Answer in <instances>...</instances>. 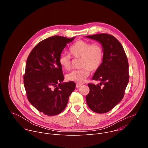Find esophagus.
Returning a JSON list of instances; mask_svg holds the SVG:
<instances>
[{
	"label": "esophagus",
	"instance_id": "34e87169",
	"mask_svg": "<svg viewBox=\"0 0 148 148\" xmlns=\"http://www.w3.org/2000/svg\"><path fill=\"white\" fill-rule=\"evenodd\" d=\"M82 85L81 84H76V88H79L80 87H81Z\"/></svg>",
	"mask_w": 148,
	"mask_h": 148
}]
</instances>
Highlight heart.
<instances>
[{"label":"heart","instance_id":"1","mask_svg":"<svg viewBox=\"0 0 148 148\" xmlns=\"http://www.w3.org/2000/svg\"><path fill=\"white\" fill-rule=\"evenodd\" d=\"M69 53L74 58H81L80 67L82 69L73 70L66 76L69 81L77 83H82L85 81L90 76V70L95 71L99 69L102 63L104 55L103 47L99 43H91L90 41L82 40L74 43L69 48ZM70 55L69 54L62 53L58 58L60 66L67 70H69L71 66Z\"/></svg>","mask_w":148,"mask_h":148}]
</instances>
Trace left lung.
Returning <instances> with one entry per match:
<instances>
[{"label": "left lung", "mask_w": 148, "mask_h": 148, "mask_svg": "<svg viewBox=\"0 0 148 148\" xmlns=\"http://www.w3.org/2000/svg\"><path fill=\"white\" fill-rule=\"evenodd\" d=\"M86 37L99 41L104 52L102 64L92 78L101 83L88 84L90 92L86 96V101L94 112L106 113L124 96L130 78L127 57L120 42L111 34L101 33ZM101 85H104L103 88Z\"/></svg>", "instance_id": "obj_1"}]
</instances>
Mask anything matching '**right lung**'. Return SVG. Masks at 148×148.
Segmentation results:
<instances>
[{"instance_id":"obj_1","label":"right lung","mask_w":148,"mask_h":148,"mask_svg":"<svg viewBox=\"0 0 148 148\" xmlns=\"http://www.w3.org/2000/svg\"><path fill=\"white\" fill-rule=\"evenodd\" d=\"M74 38L54 36L45 39L27 59L23 79L27 99L46 115H56L64 110L75 89L74 82H62L64 77L58 62L62 50Z\"/></svg>"}]
</instances>
